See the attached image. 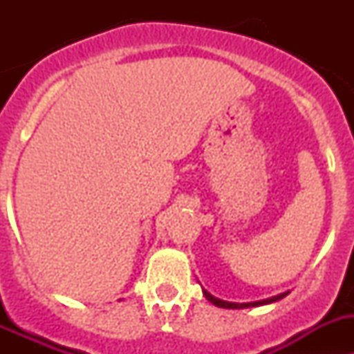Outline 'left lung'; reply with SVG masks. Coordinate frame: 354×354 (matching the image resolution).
<instances>
[{"mask_svg":"<svg viewBox=\"0 0 354 354\" xmlns=\"http://www.w3.org/2000/svg\"><path fill=\"white\" fill-rule=\"evenodd\" d=\"M203 291V296H205L207 299H209L212 305L219 306V308H231V310H241V308H252V306H260V305H269V303H274V301H279V299H283L284 296L289 295V291L286 292H281V295L277 296H272V298H267V299H260V301H250V303H233V301H224V299H219L216 298V296H212L210 292H207L205 289H202Z\"/></svg>","mask_w":354,"mask_h":354,"instance_id":"1","label":"left lung"}]
</instances>
